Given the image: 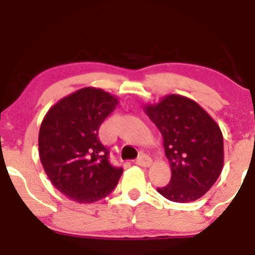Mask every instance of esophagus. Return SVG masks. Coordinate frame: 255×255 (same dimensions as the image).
Instances as JSON below:
<instances>
[{
    "mask_svg": "<svg viewBox=\"0 0 255 255\" xmlns=\"http://www.w3.org/2000/svg\"><path fill=\"white\" fill-rule=\"evenodd\" d=\"M136 164L139 166H142V168H147V166L151 165L152 160L151 158L147 156V154H140L136 159Z\"/></svg>",
    "mask_w": 255,
    "mask_h": 255,
    "instance_id": "34e87169",
    "label": "esophagus"
}]
</instances>
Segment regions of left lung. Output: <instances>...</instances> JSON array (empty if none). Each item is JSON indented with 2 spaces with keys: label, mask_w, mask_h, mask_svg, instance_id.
<instances>
[{
  "label": "left lung",
  "mask_w": 255,
  "mask_h": 255,
  "mask_svg": "<svg viewBox=\"0 0 255 255\" xmlns=\"http://www.w3.org/2000/svg\"><path fill=\"white\" fill-rule=\"evenodd\" d=\"M144 110L162 133L171 168L170 182L157 192L175 203L201 198L223 169V134L219 126L197 102L180 95L166 96Z\"/></svg>",
  "instance_id": "left-lung-1"
}]
</instances>
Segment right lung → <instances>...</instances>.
I'll use <instances>...</instances> for the list:
<instances>
[{
	"label": "right lung",
	"instance_id": "1",
	"mask_svg": "<svg viewBox=\"0 0 255 255\" xmlns=\"http://www.w3.org/2000/svg\"><path fill=\"white\" fill-rule=\"evenodd\" d=\"M118 103L103 90L85 87L51 107L40 125L38 147L45 174L79 204L109 195L124 172L111 165L109 150L98 137L99 127Z\"/></svg>",
	"mask_w": 255,
	"mask_h": 255
}]
</instances>
